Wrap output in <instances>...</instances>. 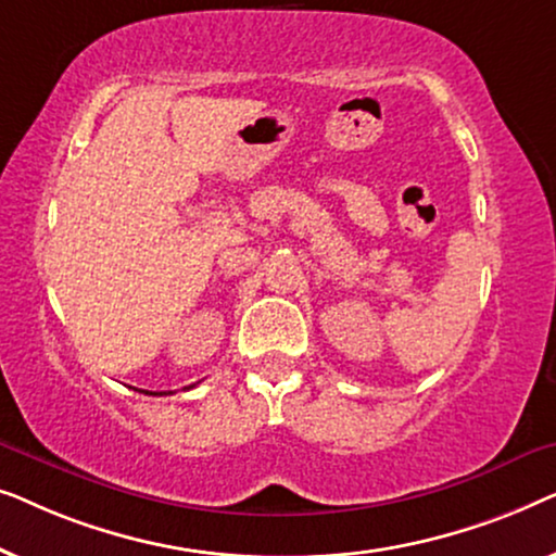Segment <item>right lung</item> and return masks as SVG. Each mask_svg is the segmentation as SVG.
Here are the masks:
<instances>
[{
    "label": "right lung",
    "mask_w": 556,
    "mask_h": 556,
    "mask_svg": "<svg viewBox=\"0 0 556 556\" xmlns=\"http://www.w3.org/2000/svg\"><path fill=\"white\" fill-rule=\"evenodd\" d=\"M194 387V384H192ZM139 392H143V394H154V397H159V394H169V392H147V390H139Z\"/></svg>",
    "instance_id": "add662e5"
}]
</instances>
